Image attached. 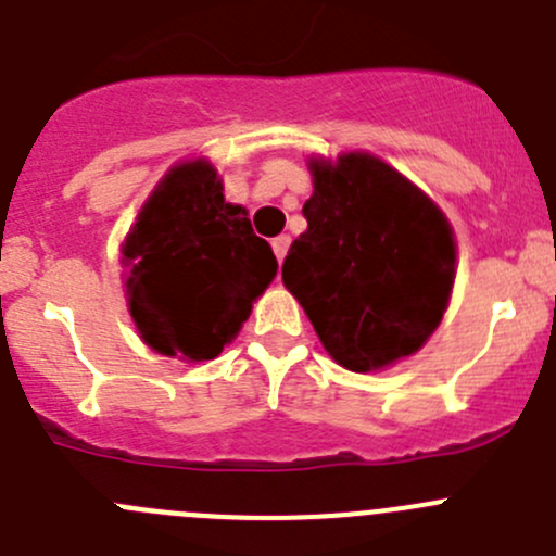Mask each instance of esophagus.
Instances as JSON below:
<instances>
[{
    "label": "esophagus",
    "instance_id": "34e87169",
    "mask_svg": "<svg viewBox=\"0 0 556 556\" xmlns=\"http://www.w3.org/2000/svg\"><path fill=\"white\" fill-rule=\"evenodd\" d=\"M289 242H292V237H289V235H281V237H275V240H273V253H275V258H278V262H283V256H287Z\"/></svg>",
    "mask_w": 556,
    "mask_h": 556
}]
</instances>
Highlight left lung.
Instances as JSON below:
<instances>
[{"mask_svg":"<svg viewBox=\"0 0 556 556\" xmlns=\"http://www.w3.org/2000/svg\"><path fill=\"white\" fill-rule=\"evenodd\" d=\"M308 229L283 262V287L338 366L366 374L415 354L451 303L456 237L415 182L371 152L308 157Z\"/></svg>","mask_w":556,"mask_h":556,"instance_id":"8db88e82","label":"left lung"}]
</instances>
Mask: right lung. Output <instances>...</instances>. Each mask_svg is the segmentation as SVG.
Instances as JSON below:
<instances>
[{"instance_id": "right-lung-1", "label": "right lung", "mask_w": 556, "mask_h": 556, "mask_svg": "<svg viewBox=\"0 0 556 556\" xmlns=\"http://www.w3.org/2000/svg\"><path fill=\"white\" fill-rule=\"evenodd\" d=\"M125 298L141 341L185 363L213 361L273 283L278 262L207 157L155 185L123 242Z\"/></svg>"}]
</instances>
